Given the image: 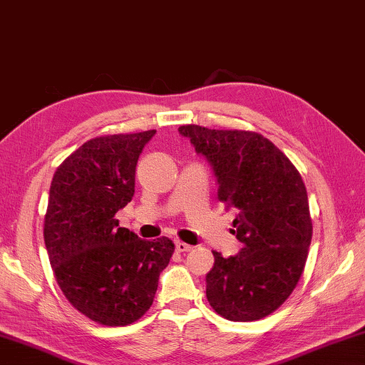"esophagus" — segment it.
<instances>
[{
    "instance_id": "1",
    "label": "esophagus",
    "mask_w": 365,
    "mask_h": 365,
    "mask_svg": "<svg viewBox=\"0 0 365 365\" xmlns=\"http://www.w3.org/2000/svg\"><path fill=\"white\" fill-rule=\"evenodd\" d=\"M175 250L178 252H187L193 250V246L188 245V243H183V242H175Z\"/></svg>"
}]
</instances>
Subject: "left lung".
<instances>
[{
    "label": "left lung",
    "mask_w": 365,
    "mask_h": 365,
    "mask_svg": "<svg viewBox=\"0 0 365 365\" xmlns=\"http://www.w3.org/2000/svg\"><path fill=\"white\" fill-rule=\"evenodd\" d=\"M178 132L212 165L219 201L238 211L233 233L243 248L230 257L212 251L209 304L233 322L267 317L293 293L306 265L312 220L304 182L261 133L200 125Z\"/></svg>",
    "instance_id": "obj_1"
}]
</instances>
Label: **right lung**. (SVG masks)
Returning <instances> with one entry per match:
<instances>
[{
    "mask_svg": "<svg viewBox=\"0 0 365 365\" xmlns=\"http://www.w3.org/2000/svg\"><path fill=\"white\" fill-rule=\"evenodd\" d=\"M156 130L96 137L54 172L45 214L49 264L67 301L96 324L123 327L151 307L175 246L119 227L132 201L135 169Z\"/></svg>",
    "mask_w": 365,
    "mask_h": 365,
    "instance_id": "add662e5",
    "label": "right lung"
}]
</instances>
